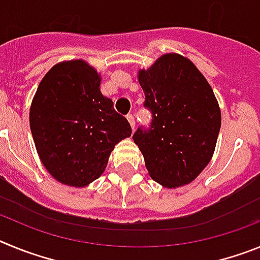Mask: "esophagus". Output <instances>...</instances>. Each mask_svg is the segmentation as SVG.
Instances as JSON below:
<instances>
[{
	"label": "esophagus",
	"instance_id": "esophagus-1",
	"mask_svg": "<svg viewBox=\"0 0 260 260\" xmlns=\"http://www.w3.org/2000/svg\"><path fill=\"white\" fill-rule=\"evenodd\" d=\"M127 121L128 123H130V126H132V130H134L135 128V118L133 114H127Z\"/></svg>",
	"mask_w": 260,
	"mask_h": 260
}]
</instances>
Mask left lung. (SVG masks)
Listing matches in <instances>:
<instances>
[{
  "mask_svg": "<svg viewBox=\"0 0 260 260\" xmlns=\"http://www.w3.org/2000/svg\"><path fill=\"white\" fill-rule=\"evenodd\" d=\"M150 127L133 135L152 180L168 189L194 181L212 158L221 126L213 91L197 66L177 53L139 70Z\"/></svg>",
  "mask_w": 260,
  "mask_h": 260,
  "instance_id": "8db88e82",
  "label": "left lung"
}]
</instances>
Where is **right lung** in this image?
<instances>
[{
	"mask_svg": "<svg viewBox=\"0 0 260 260\" xmlns=\"http://www.w3.org/2000/svg\"><path fill=\"white\" fill-rule=\"evenodd\" d=\"M100 74L83 59L59 62L38 87L29 126L45 169L63 185L83 187L102 176L110 152L132 135L127 119L100 91Z\"/></svg>",
	"mask_w": 260,
	"mask_h": 260,
	"instance_id": "add662e5",
	"label": "right lung"
}]
</instances>
